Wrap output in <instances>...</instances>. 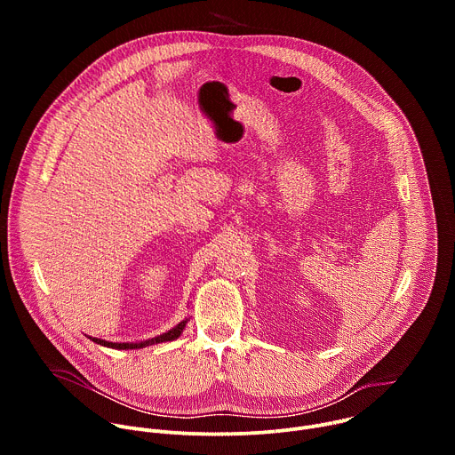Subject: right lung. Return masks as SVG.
<instances>
[{
  "mask_svg": "<svg viewBox=\"0 0 455 455\" xmlns=\"http://www.w3.org/2000/svg\"><path fill=\"white\" fill-rule=\"evenodd\" d=\"M185 323H187V320H183V322H180L176 328H172L171 331H167V333H164V335H160V337H155V339H151V340H146V342H140V344H115V342H106V340H100V339H92L93 342H97V344H100V346H106V347H113V349H140V347H146V346H153V344H160V342H169V340H174V339H178L180 335H181V331H183V328H185Z\"/></svg>",
  "mask_w": 455,
  "mask_h": 455,
  "instance_id": "right-lung-1",
  "label": "right lung"
}]
</instances>
